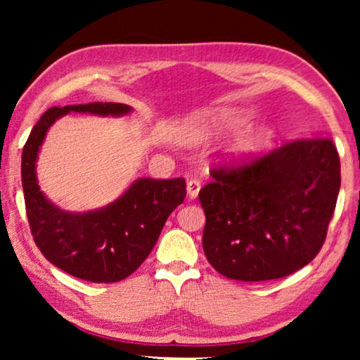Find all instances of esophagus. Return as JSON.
<instances>
[{
  "label": "esophagus",
  "mask_w": 360,
  "mask_h": 360,
  "mask_svg": "<svg viewBox=\"0 0 360 360\" xmlns=\"http://www.w3.org/2000/svg\"><path fill=\"white\" fill-rule=\"evenodd\" d=\"M200 188H202V182L198 179H191L187 182V193L191 198H195L200 192Z\"/></svg>",
  "instance_id": "esophagus-1"
}]
</instances>
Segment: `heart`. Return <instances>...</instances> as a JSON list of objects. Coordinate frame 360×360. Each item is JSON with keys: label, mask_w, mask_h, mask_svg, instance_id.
Instances as JSON below:
<instances>
[{"label": "heart", "mask_w": 360, "mask_h": 360, "mask_svg": "<svg viewBox=\"0 0 360 360\" xmlns=\"http://www.w3.org/2000/svg\"><path fill=\"white\" fill-rule=\"evenodd\" d=\"M246 124L248 119L241 117V115H235L229 111H208L195 115L192 120H188V124L186 125V136L193 139L208 138L212 135H219L222 131L241 129ZM265 138V133H259L252 141L262 143Z\"/></svg>", "instance_id": "obj_1"}]
</instances>
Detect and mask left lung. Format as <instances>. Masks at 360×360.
Instances as JSON below:
<instances>
[{"label": "left lung", "instance_id": "left-lung-1", "mask_svg": "<svg viewBox=\"0 0 360 360\" xmlns=\"http://www.w3.org/2000/svg\"><path fill=\"white\" fill-rule=\"evenodd\" d=\"M198 193L203 251L221 275L268 281L308 265L324 245L340 191L330 138L284 143L248 162L219 163Z\"/></svg>", "mask_w": 360, "mask_h": 360}]
</instances>
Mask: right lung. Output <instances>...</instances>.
Here are the masks:
<instances>
[{
  "label": "right lung",
  "instance_id": "right-lung-1",
  "mask_svg": "<svg viewBox=\"0 0 360 360\" xmlns=\"http://www.w3.org/2000/svg\"><path fill=\"white\" fill-rule=\"evenodd\" d=\"M71 111L122 115L130 106L87 103L53 106L41 115L22 152L30 230L42 255L60 270L90 283H117L130 276L150 254L168 216L184 202L186 179H136L114 203L84 214L56 208L39 191L34 163L49 127Z\"/></svg>",
  "mask_w": 360,
  "mask_h": 360
}]
</instances>
